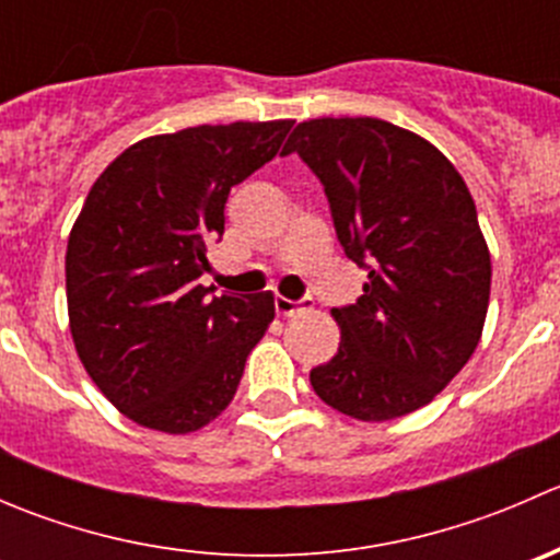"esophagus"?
Here are the masks:
<instances>
[{
    "instance_id": "1",
    "label": "esophagus",
    "mask_w": 560,
    "mask_h": 560,
    "mask_svg": "<svg viewBox=\"0 0 560 560\" xmlns=\"http://www.w3.org/2000/svg\"><path fill=\"white\" fill-rule=\"evenodd\" d=\"M312 308V298H301V301H290V298H276V312L281 316H295Z\"/></svg>"
}]
</instances>
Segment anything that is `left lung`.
I'll return each instance as SVG.
<instances>
[{
    "label": "left lung",
    "mask_w": 560,
    "mask_h": 560,
    "mask_svg": "<svg viewBox=\"0 0 560 560\" xmlns=\"http://www.w3.org/2000/svg\"><path fill=\"white\" fill-rule=\"evenodd\" d=\"M325 186L343 254L369 270L363 295L332 308L341 343L312 369L314 393L363 422L431 404L468 363L490 301V254L453 162L382 118H314L292 129Z\"/></svg>",
    "instance_id": "8db88e82"
}]
</instances>
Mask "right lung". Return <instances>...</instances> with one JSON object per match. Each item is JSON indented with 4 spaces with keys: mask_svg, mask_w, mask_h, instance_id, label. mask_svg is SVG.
Here are the masks:
<instances>
[{
    "mask_svg": "<svg viewBox=\"0 0 560 560\" xmlns=\"http://www.w3.org/2000/svg\"><path fill=\"white\" fill-rule=\"evenodd\" d=\"M292 121L202 124L129 145L94 180L67 241V308L83 369L121 415L189 433L233 400L276 306L213 295L200 276L230 189L270 162Z\"/></svg>",
    "mask_w": 560,
    "mask_h": 560,
    "instance_id": "obj_1",
    "label": "right lung"
}]
</instances>
